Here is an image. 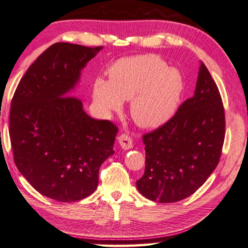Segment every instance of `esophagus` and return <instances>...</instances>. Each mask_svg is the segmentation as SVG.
Segmentation results:
<instances>
[{
    "label": "esophagus",
    "instance_id": "esophagus-1",
    "mask_svg": "<svg viewBox=\"0 0 248 248\" xmlns=\"http://www.w3.org/2000/svg\"><path fill=\"white\" fill-rule=\"evenodd\" d=\"M118 141H119V144L123 149L132 148V139L129 137L128 135H125V134L120 135L119 137H118Z\"/></svg>",
    "mask_w": 248,
    "mask_h": 248
}]
</instances>
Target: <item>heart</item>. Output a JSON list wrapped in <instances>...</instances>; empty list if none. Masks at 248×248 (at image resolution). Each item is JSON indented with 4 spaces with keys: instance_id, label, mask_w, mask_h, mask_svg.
<instances>
[{
    "instance_id": "b5f03b06",
    "label": "heart",
    "mask_w": 248,
    "mask_h": 248,
    "mask_svg": "<svg viewBox=\"0 0 248 248\" xmlns=\"http://www.w3.org/2000/svg\"><path fill=\"white\" fill-rule=\"evenodd\" d=\"M110 81L97 78L92 95L103 112L119 111L131 100L130 114L141 128H156L167 123L179 107L183 78L177 68L156 55L123 58L109 69Z\"/></svg>"
}]
</instances>
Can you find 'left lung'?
Wrapping results in <instances>:
<instances>
[{
  "mask_svg": "<svg viewBox=\"0 0 248 248\" xmlns=\"http://www.w3.org/2000/svg\"><path fill=\"white\" fill-rule=\"evenodd\" d=\"M225 127L220 93L201 62L194 95L166 124L142 136L146 166L137 181L139 192L160 203L193 194L218 165Z\"/></svg>",
  "mask_w": 248,
  "mask_h": 248,
  "instance_id": "obj_1",
  "label": "left lung"
}]
</instances>
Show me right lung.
Returning <instances> with one entry per match:
<instances>
[{
	"instance_id": "obj_1",
	"label": "right lung",
	"mask_w": 248,
	"mask_h": 248,
	"mask_svg": "<svg viewBox=\"0 0 248 248\" xmlns=\"http://www.w3.org/2000/svg\"><path fill=\"white\" fill-rule=\"evenodd\" d=\"M102 47L57 43L28 68L10 110V138L20 173L40 194L82 200L99 184V170L113 154L117 125L86 114L71 96L82 69Z\"/></svg>"
}]
</instances>
